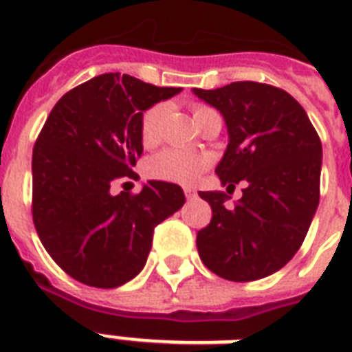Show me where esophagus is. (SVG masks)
<instances>
[{
    "instance_id": "34e87169",
    "label": "esophagus",
    "mask_w": 352,
    "mask_h": 352,
    "mask_svg": "<svg viewBox=\"0 0 352 352\" xmlns=\"http://www.w3.org/2000/svg\"><path fill=\"white\" fill-rule=\"evenodd\" d=\"M184 195H186V199H195L197 197V192L192 186H186L184 188Z\"/></svg>"
}]
</instances>
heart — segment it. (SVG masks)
I'll return each instance as SVG.
<instances>
[{
	"instance_id": "heart-1",
	"label": "heart",
	"mask_w": 352,
	"mask_h": 352,
	"mask_svg": "<svg viewBox=\"0 0 352 352\" xmlns=\"http://www.w3.org/2000/svg\"><path fill=\"white\" fill-rule=\"evenodd\" d=\"M212 111L206 106L193 107V120H199L204 113ZM164 115V106H151L146 109L140 118V140L144 148H153L160 138V122ZM210 166V157L199 151L188 149L166 148L153 155L146 162V171L149 177L159 181L175 182V184H193L203 171Z\"/></svg>"
}]
</instances>
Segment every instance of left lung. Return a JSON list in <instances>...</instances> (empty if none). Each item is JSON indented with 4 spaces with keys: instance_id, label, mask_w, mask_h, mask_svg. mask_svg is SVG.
Listing matches in <instances>:
<instances>
[{
    "instance_id": "left-lung-1",
    "label": "left lung",
    "mask_w": 352,
    "mask_h": 352,
    "mask_svg": "<svg viewBox=\"0 0 352 352\" xmlns=\"http://www.w3.org/2000/svg\"><path fill=\"white\" fill-rule=\"evenodd\" d=\"M215 107L228 146L215 173L226 192L246 182L228 206L225 192H199L212 221L197 232L201 261L228 281L278 272L300 250L320 203L322 142L305 109L287 91L257 82L193 89Z\"/></svg>"
}]
</instances>
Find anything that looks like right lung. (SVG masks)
Masks as SVG:
<instances>
[{"label": "right lung", "mask_w": 352, "mask_h": 352, "mask_svg": "<svg viewBox=\"0 0 352 352\" xmlns=\"http://www.w3.org/2000/svg\"><path fill=\"white\" fill-rule=\"evenodd\" d=\"M181 87L106 73L56 102L32 149V219L41 245L71 278L115 289L146 265L155 226L184 204L179 184L148 181L113 195L142 155L140 118Z\"/></svg>", "instance_id": "obj_1"}]
</instances>
